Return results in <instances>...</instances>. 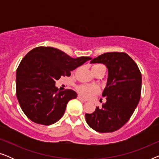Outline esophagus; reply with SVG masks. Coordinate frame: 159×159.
Instances as JSON below:
<instances>
[{
    "mask_svg": "<svg viewBox=\"0 0 159 159\" xmlns=\"http://www.w3.org/2000/svg\"><path fill=\"white\" fill-rule=\"evenodd\" d=\"M77 98L79 99L80 101H83V102H86V101H87V100H86L85 98H84L81 97V96H80V95H78Z\"/></svg>",
    "mask_w": 159,
    "mask_h": 159,
    "instance_id": "34e87169",
    "label": "esophagus"
}]
</instances>
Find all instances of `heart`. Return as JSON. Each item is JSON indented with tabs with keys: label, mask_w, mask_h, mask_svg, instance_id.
Returning <instances> with one entry per match:
<instances>
[{
	"label": "heart",
	"mask_w": 159,
	"mask_h": 159,
	"mask_svg": "<svg viewBox=\"0 0 159 159\" xmlns=\"http://www.w3.org/2000/svg\"><path fill=\"white\" fill-rule=\"evenodd\" d=\"M103 66L101 64H96L95 66H93V67L95 66ZM79 93L81 94L82 95H83L84 97H90L95 94L98 91V89L97 87L95 86H91V85H82L80 86L79 89Z\"/></svg>",
	"instance_id": "1"
}]
</instances>
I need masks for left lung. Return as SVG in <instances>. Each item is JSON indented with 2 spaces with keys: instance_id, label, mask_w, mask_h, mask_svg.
<instances>
[{
  "instance_id": "left-lung-1",
  "label": "left lung",
  "mask_w": 159,
  "mask_h": 159,
  "mask_svg": "<svg viewBox=\"0 0 159 159\" xmlns=\"http://www.w3.org/2000/svg\"><path fill=\"white\" fill-rule=\"evenodd\" d=\"M103 64L108 69L102 93L106 102L86 114L88 125L99 132H114L127 122L140 99L142 75L138 65L125 53L111 52L98 56L90 64Z\"/></svg>"
}]
</instances>
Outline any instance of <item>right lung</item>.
Instances as JSON below:
<instances>
[{
  "mask_svg": "<svg viewBox=\"0 0 159 159\" xmlns=\"http://www.w3.org/2000/svg\"><path fill=\"white\" fill-rule=\"evenodd\" d=\"M90 57L71 58L53 47H38L30 51L16 70V90L19 105L26 116L43 125L61 118L68 102L76 98L72 90L61 91L56 81L90 60Z\"/></svg>",
  "mask_w": 159,
  "mask_h": 159,
  "instance_id": "1",
  "label": "right lung"
}]
</instances>
